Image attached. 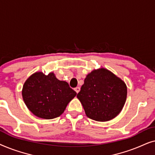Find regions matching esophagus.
Returning a JSON list of instances; mask_svg holds the SVG:
<instances>
[{
    "label": "esophagus",
    "instance_id": "esophagus-1",
    "mask_svg": "<svg viewBox=\"0 0 155 155\" xmlns=\"http://www.w3.org/2000/svg\"><path fill=\"white\" fill-rule=\"evenodd\" d=\"M80 88L79 87H77L75 88V92H77V93L79 92H80Z\"/></svg>",
    "mask_w": 155,
    "mask_h": 155
}]
</instances>
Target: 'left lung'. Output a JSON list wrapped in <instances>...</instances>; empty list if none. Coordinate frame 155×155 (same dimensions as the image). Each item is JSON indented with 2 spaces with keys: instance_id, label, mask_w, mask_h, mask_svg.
Listing matches in <instances>:
<instances>
[{
  "instance_id": "1",
  "label": "left lung",
  "mask_w": 155,
  "mask_h": 155,
  "mask_svg": "<svg viewBox=\"0 0 155 155\" xmlns=\"http://www.w3.org/2000/svg\"><path fill=\"white\" fill-rule=\"evenodd\" d=\"M77 97L88 118L108 121L116 117L124 108L127 86L112 72L100 68L87 75Z\"/></svg>"
}]
</instances>
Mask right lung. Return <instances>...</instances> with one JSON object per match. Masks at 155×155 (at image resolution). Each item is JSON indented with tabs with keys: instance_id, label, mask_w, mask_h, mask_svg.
I'll return each mask as SVG.
<instances>
[{
	"instance_id": "obj_1",
	"label": "right lung",
	"mask_w": 155,
	"mask_h": 155,
	"mask_svg": "<svg viewBox=\"0 0 155 155\" xmlns=\"http://www.w3.org/2000/svg\"><path fill=\"white\" fill-rule=\"evenodd\" d=\"M77 93L67 82L59 80L54 73L36 72L27 78L22 90L25 105L34 115L52 119L64 112Z\"/></svg>"
}]
</instances>
